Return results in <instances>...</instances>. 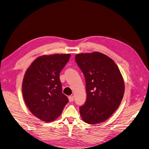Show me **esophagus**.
I'll return each instance as SVG.
<instances>
[{
  "label": "esophagus",
  "instance_id": "1",
  "mask_svg": "<svg viewBox=\"0 0 149 149\" xmlns=\"http://www.w3.org/2000/svg\"><path fill=\"white\" fill-rule=\"evenodd\" d=\"M68 99H69V101H70V102H73V101H74V96H69Z\"/></svg>",
  "mask_w": 149,
  "mask_h": 149
}]
</instances>
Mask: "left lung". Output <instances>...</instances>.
I'll use <instances>...</instances> for the list:
<instances>
[{
	"label": "left lung",
	"mask_w": 149,
	"mask_h": 149,
	"mask_svg": "<svg viewBox=\"0 0 149 149\" xmlns=\"http://www.w3.org/2000/svg\"><path fill=\"white\" fill-rule=\"evenodd\" d=\"M75 61L85 79L87 100L79 107L83 120L88 124L101 123L118 109L123 100L125 85L115 62L104 54L80 53Z\"/></svg>",
	"instance_id": "obj_1"
}]
</instances>
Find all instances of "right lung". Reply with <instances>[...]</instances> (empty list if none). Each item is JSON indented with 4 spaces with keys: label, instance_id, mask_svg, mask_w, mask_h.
Returning a JSON list of instances; mask_svg holds the SVG:
<instances>
[{
    "label": "right lung",
    "instance_id": "1",
    "mask_svg": "<svg viewBox=\"0 0 149 149\" xmlns=\"http://www.w3.org/2000/svg\"><path fill=\"white\" fill-rule=\"evenodd\" d=\"M70 54H55L37 58L26 71L22 95L30 112L43 121L58 118L68 99L62 93L59 74Z\"/></svg>",
    "mask_w": 149,
    "mask_h": 149
}]
</instances>
